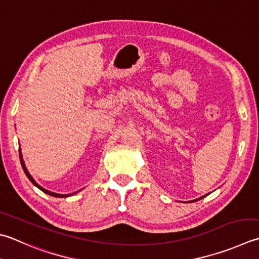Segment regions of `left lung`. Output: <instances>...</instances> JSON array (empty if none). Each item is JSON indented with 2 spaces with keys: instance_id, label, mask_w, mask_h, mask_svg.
I'll return each mask as SVG.
<instances>
[{
  "instance_id": "left-lung-1",
  "label": "left lung",
  "mask_w": 259,
  "mask_h": 259,
  "mask_svg": "<svg viewBox=\"0 0 259 259\" xmlns=\"http://www.w3.org/2000/svg\"><path fill=\"white\" fill-rule=\"evenodd\" d=\"M207 195V194H206ZM206 195H204V196H202V197H199V198H197V199H194V201H190V203H192V202H196V201H198V199H201V198H203V197H205L206 196Z\"/></svg>"
}]
</instances>
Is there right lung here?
I'll use <instances>...</instances> for the list:
<instances>
[{"label": "right lung", "mask_w": 259, "mask_h": 259, "mask_svg": "<svg viewBox=\"0 0 259 259\" xmlns=\"http://www.w3.org/2000/svg\"><path fill=\"white\" fill-rule=\"evenodd\" d=\"M19 157H20V162H21V165H22V169H23V171H24V174H26V176L28 177V179L30 180V182L35 185V186L37 187V188H39L41 190V192H44L45 194H47V195H51V196H54V197H60V198H65V197H69V196H72V195H74L75 193H77V192H75V193H72V194H57V193H53V192H51V190H47V189H45L44 187H41L40 185H38L37 183H36V180L32 178V176L29 174V171H28V169H27V167H26V164H24V161H23V158H22V153H21V149H19Z\"/></svg>", "instance_id": "right-lung-1"}]
</instances>
